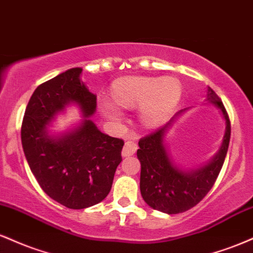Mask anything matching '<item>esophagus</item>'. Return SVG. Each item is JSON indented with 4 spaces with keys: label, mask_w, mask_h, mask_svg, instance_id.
<instances>
[{
    "label": "esophagus",
    "mask_w": 253,
    "mask_h": 253,
    "mask_svg": "<svg viewBox=\"0 0 253 253\" xmlns=\"http://www.w3.org/2000/svg\"><path fill=\"white\" fill-rule=\"evenodd\" d=\"M136 149H138V146H136V144L134 143V141H126V143H125V146L123 149V152H121V155H123V157L133 156L135 153Z\"/></svg>",
    "instance_id": "1"
}]
</instances>
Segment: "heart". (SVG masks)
I'll return each instance as SVG.
<instances>
[{
    "label": "heart",
    "mask_w": 253,
    "mask_h": 253,
    "mask_svg": "<svg viewBox=\"0 0 253 253\" xmlns=\"http://www.w3.org/2000/svg\"><path fill=\"white\" fill-rule=\"evenodd\" d=\"M114 102L101 104L103 117L113 123L124 118L123 108H138L140 123L155 127L170 117L182 96V85L175 77L129 76L117 81L113 85Z\"/></svg>",
    "instance_id": "obj_1"
}]
</instances>
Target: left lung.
I'll use <instances>...</instances> for the list:
<instances>
[{"mask_svg":"<svg viewBox=\"0 0 253 253\" xmlns=\"http://www.w3.org/2000/svg\"><path fill=\"white\" fill-rule=\"evenodd\" d=\"M225 120V134L219 151L208 163L195 169H184L173 162L165 136L176 119L187 109L179 110L162 128L139 140L136 157L140 161V193L153 210L167 214H178L196 206L215 183L227 155L231 124L225 107L214 90L208 86L207 98Z\"/></svg>","mask_w":253,"mask_h":253,"instance_id":"8db88e82","label":"left lung"}]
</instances>
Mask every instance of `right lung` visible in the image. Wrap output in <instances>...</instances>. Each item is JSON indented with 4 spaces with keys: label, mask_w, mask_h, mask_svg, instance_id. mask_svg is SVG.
Instances as JSON below:
<instances>
[{
    "label": "right lung",
    "mask_w": 253,
    "mask_h": 253,
    "mask_svg": "<svg viewBox=\"0 0 253 253\" xmlns=\"http://www.w3.org/2000/svg\"><path fill=\"white\" fill-rule=\"evenodd\" d=\"M82 69L62 72L34 90L26 108L21 141L30 169L42 189L65 207L83 210L106 199L121 163L124 141L104 134L92 115L96 95L81 81ZM70 104L84 118L76 126L52 135L51 123Z\"/></svg>",
    "instance_id": "add662e5"
}]
</instances>
